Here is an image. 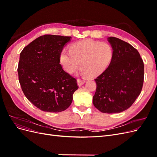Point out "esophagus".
<instances>
[{
  "mask_svg": "<svg viewBox=\"0 0 157 157\" xmlns=\"http://www.w3.org/2000/svg\"><path fill=\"white\" fill-rule=\"evenodd\" d=\"M85 82V80L84 79H81V78H78L77 79V83H78V85L79 86H82V84H84Z\"/></svg>",
  "mask_w": 157,
  "mask_h": 157,
  "instance_id": "esophagus-1",
  "label": "esophagus"
}]
</instances>
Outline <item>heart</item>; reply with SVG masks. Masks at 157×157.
<instances>
[{"label": "heart", "mask_w": 157, "mask_h": 157, "mask_svg": "<svg viewBox=\"0 0 157 157\" xmlns=\"http://www.w3.org/2000/svg\"><path fill=\"white\" fill-rule=\"evenodd\" d=\"M113 58V49L107 42L85 40L71 45L70 51L62 50L60 61L67 73L75 72L80 63L82 73L94 77L109 67Z\"/></svg>", "instance_id": "obj_1"}]
</instances>
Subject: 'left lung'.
I'll list each match as a JSON object with an SVG mask.
<instances>
[{
	"label": "left lung",
	"mask_w": 157,
	"mask_h": 157,
	"mask_svg": "<svg viewBox=\"0 0 157 157\" xmlns=\"http://www.w3.org/2000/svg\"><path fill=\"white\" fill-rule=\"evenodd\" d=\"M113 49L111 64L95 78L97 88L93 104L104 113H117L132 106L140 94L144 80V64L140 54L128 42L110 36Z\"/></svg>",
	"instance_id": "obj_1"
}]
</instances>
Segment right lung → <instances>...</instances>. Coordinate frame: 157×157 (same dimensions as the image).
Here are the masks:
<instances>
[{
	"mask_svg": "<svg viewBox=\"0 0 157 157\" xmlns=\"http://www.w3.org/2000/svg\"><path fill=\"white\" fill-rule=\"evenodd\" d=\"M71 38L42 35L20 53L17 73L21 90L28 100L41 111H65L78 88L77 79L59 64L60 54Z\"/></svg>",
	"mask_w": 157,
	"mask_h": 157,
	"instance_id": "obj_1",
	"label": "right lung"
}]
</instances>
